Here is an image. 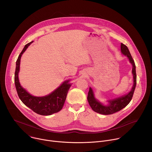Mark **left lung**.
I'll list each match as a JSON object with an SVG mask.
<instances>
[{
    "label": "left lung",
    "mask_w": 152,
    "mask_h": 152,
    "mask_svg": "<svg viewBox=\"0 0 152 152\" xmlns=\"http://www.w3.org/2000/svg\"><path fill=\"white\" fill-rule=\"evenodd\" d=\"M121 52L122 54L127 56L129 58L130 63L132 65V74H133V78H134V85L132 88L131 91L126 95L122 96L121 97L110 100L109 101V104L108 106H104L102 103L98 102V101L95 98L93 91L91 88H89V90L88 94V101L89 106L92 108V109L98 113L102 114V115H112L116 112H118L125 107L131 102L132 99L135 86L137 83V75H136V70H135V64L134 61L130 54L129 50L128 47L121 43Z\"/></svg>",
    "instance_id": "8db88e82"
}]
</instances>
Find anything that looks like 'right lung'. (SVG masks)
<instances>
[{
  "label": "right lung",
  "instance_id": "right-lung-1",
  "mask_svg": "<svg viewBox=\"0 0 152 152\" xmlns=\"http://www.w3.org/2000/svg\"><path fill=\"white\" fill-rule=\"evenodd\" d=\"M32 42L33 41L25 45L17 60L14 77L15 88L20 99L26 106L37 114L43 116L50 115L60 112L63 109L71 85L68 83L69 80L65 81L51 94L42 97L33 96L22 88L19 82L18 76L20 70V59L23 53Z\"/></svg>",
  "mask_w": 152,
  "mask_h": 152
}]
</instances>
